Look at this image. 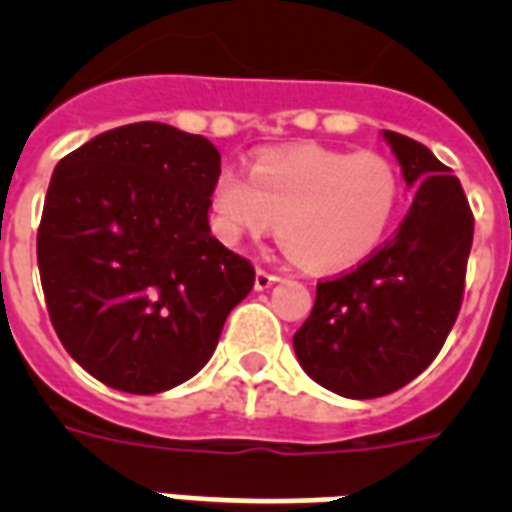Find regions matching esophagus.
Listing matches in <instances>:
<instances>
[{"label": "esophagus", "mask_w": 512, "mask_h": 512, "mask_svg": "<svg viewBox=\"0 0 512 512\" xmlns=\"http://www.w3.org/2000/svg\"><path fill=\"white\" fill-rule=\"evenodd\" d=\"M279 279H281V276H276V273L268 271V268H257L255 287L257 289H268V287H271V284H276V281H279Z\"/></svg>", "instance_id": "1"}]
</instances>
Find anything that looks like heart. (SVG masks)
Segmentation results:
<instances>
[{"label": "heart", "instance_id": "heart-1", "mask_svg": "<svg viewBox=\"0 0 512 512\" xmlns=\"http://www.w3.org/2000/svg\"><path fill=\"white\" fill-rule=\"evenodd\" d=\"M404 199L398 164L377 151L316 143L257 156L247 177L223 172L212 212L225 239H260L279 223L281 244L316 271H340L380 247Z\"/></svg>", "mask_w": 512, "mask_h": 512}]
</instances>
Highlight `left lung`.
I'll return each instance as SVG.
<instances>
[{
  "label": "left lung",
  "instance_id": "left-lung-1",
  "mask_svg": "<svg viewBox=\"0 0 512 512\" xmlns=\"http://www.w3.org/2000/svg\"><path fill=\"white\" fill-rule=\"evenodd\" d=\"M412 207L356 268L316 284L311 316L295 332L308 377L345 398L404 388L444 348L465 295L473 212L460 180L417 140L385 130Z\"/></svg>",
  "mask_w": 512,
  "mask_h": 512
}]
</instances>
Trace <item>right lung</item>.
Here are the masks:
<instances>
[{
  "instance_id": "obj_1",
  "label": "right lung",
  "mask_w": 512,
  "mask_h": 512,
  "mask_svg": "<svg viewBox=\"0 0 512 512\" xmlns=\"http://www.w3.org/2000/svg\"><path fill=\"white\" fill-rule=\"evenodd\" d=\"M220 154L201 135L138 122L63 156L36 260L63 348L95 380L162 393L215 353L255 265L209 233Z\"/></svg>"
}]
</instances>
